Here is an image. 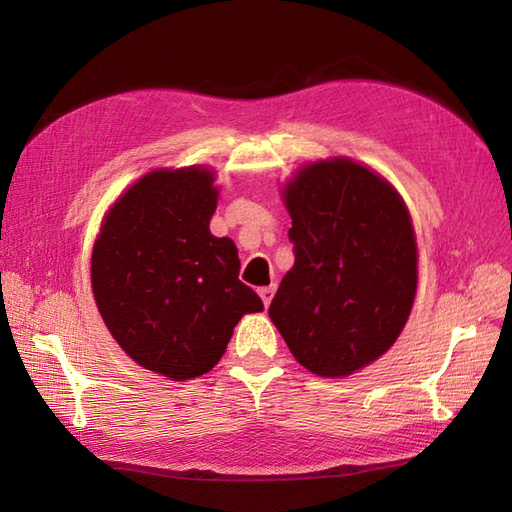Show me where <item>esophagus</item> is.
I'll return each instance as SVG.
<instances>
[{"label": "esophagus", "instance_id": "34e87169", "mask_svg": "<svg viewBox=\"0 0 512 512\" xmlns=\"http://www.w3.org/2000/svg\"><path fill=\"white\" fill-rule=\"evenodd\" d=\"M275 290H277V286H266V288H259V297H262V301H264V306H266V308L270 306V301H273Z\"/></svg>", "mask_w": 512, "mask_h": 512}]
</instances>
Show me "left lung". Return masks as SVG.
Masks as SVG:
<instances>
[{
  "label": "left lung",
  "instance_id": "1",
  "mask_svg": "<svg viewBox=\"0 0 512 512\" xmlns=\"http://www.w3.org/2000/svg\"><path fill=\"white\" fill-rule=\"evenodd\" d=\"M295 266L268 314L317 376H347L383 356L416 297L411 217L394 187L347 158L303 167L286 187Z\"/></svg>",
  "mask_w": 512,
  "mask_h": 512
}]
</instances>
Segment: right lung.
I'll list each match as a JSON object with an SVG mask.
<instances>
[{"instance_id":"add662e5","label":"right lung","mask_w":512,"mask_h":512,"mask_svg":"<svg viewBox=\"0 0 512 512\" xmlns=\"http://www.w3.org/2000/svg\"><path fill=\"white\" fill-rule=\"evenodd\" d=\"M213 173L151 171L118 200L92 253V290L116 343L173 380L217 365L246 312H262L239 281L233 239L213 237Z\"/></svg>"}]
</instances>
